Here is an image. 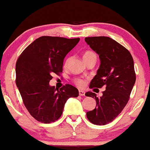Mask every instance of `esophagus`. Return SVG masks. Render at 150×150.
I'll return each instance as SVG.
<instances>
[{
	"label": "esophagus",
	"instance_id": "34e87169",
	"mask_svg": "<svg viewBox=\"0 0 150 150\" xmlns=\"http://www.w3.org/2000/svg\"><path fill=\"white\" fill-rule=\"evenodd\" d=\"M79 94L80 96H84L85 91H83V90H79Z\"/></svg>",
	"mask_w": 150,
	"mask_h": 150
}]
</instances>
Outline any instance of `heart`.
<instances>
[{"label":"heart","mask_w":150,"mask_h":150,"mask_svg":"<svg viewBox=\"0 0 150 150\" xmlns=\"http://www.w3.org/2000/svg\"><path fill=\"white\" fill-rule=\"evenodd\" d=\"M96 56V54H95L93 51H86V52L83 54V60H85V59H88V58L91 57V56ZM69 62V59H67V62H66L65 66H67V64H68ZM76 83L77 86H79V87H83V86H84V85H85V81H83V79H78L76 80Z\"/></svg>","instance_id":"obj_1"}]
</instances>
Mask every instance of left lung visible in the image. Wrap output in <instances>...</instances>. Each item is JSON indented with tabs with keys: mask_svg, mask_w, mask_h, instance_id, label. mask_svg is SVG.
Masks as SVG:
<instances>
[{
	"mask_svg": "<svg viewBox=\"0 0 150 150\" xmlns=\"http://www.w3.org/2000/svg\"><path fill=\"white\" fill-rule=\"evenodd\" d=\"M84 40L100 59L89 88H106L99 98L91 91L86 93L96 102L95 109L86 112V117L94 125H105L112 122L128 102L136 81L134 60L128 50L109 37H87Z\"/></svg>",
	"mask_w": 150,
	"mask_h": 150,
	"instance_id": "left-lung-1",
	"label": "left lung"
}]
</instances>
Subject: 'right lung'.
<instances>
[{"label":"right lung","instance_id":"1","mask_svg":"<svg viewBox=\"0 0 150 150\" xmlns=\"http://www.w3.org/2000/svg\"><path fill=\"white\" fill-rule=\"evenodd\" d=\"M80 38L41 36L22 52L16 65L17 87L30 115L38 122L49 124L59 120L70 97L79 91L70 84L60 89L50 86L53 74L63 71L64 59Z\"/></svg>","mask_w":150,"mask_h":150}]
</instances>
